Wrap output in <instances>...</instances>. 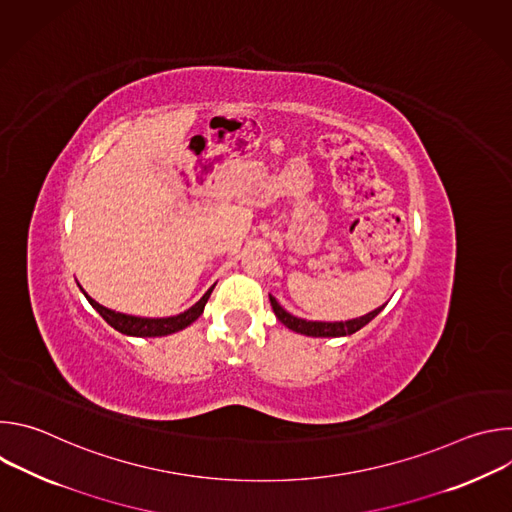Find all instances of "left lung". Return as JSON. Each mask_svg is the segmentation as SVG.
Segmentation results:
<instances>
[{"label": "left lung", "mask_w": 512, "mask_h": 512, "mask_svg": "<svg viewBox=\"0 0 512 512\" xmlns=\"http://www.w3.org/2000/svg\"><path fill=\"white\" fill-rule=\"evenodd\" d=\"M269 302H271V308H273V312H275V316L281 324H285L289 330L306 334V336H316V338H336V336L354 334L362 326H367L385 308V306H381V308L369 312L367 316H360V318H354V320H348V322H308V320H302V318L287 314L277 304V300L273 296H269Z\"/></svg>", "instance_id": "obj_1"}]
</instances>
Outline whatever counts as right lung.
<instances>
[{"label":"right lung","instance_id":"right-lung-1","mask_svg":"<svg viewBox=\"0 0 512 512\" xmlns=\"http://www.w3.org/2000/svg\"><path fill=\"white\" fill-rule=\"evenodd\" d=\"M212 289H214V285L190 310H186L178 316H172V318H137V316L119 314V312H113V310L103 308L101 304H97L91 296L85 294V291H83V294L89 300V304L103 316V320L121 334H127V336H168V334H174V332L190 326L202 314V310H204V306H206V302L212 294Z\"/></svg>","mask_w":512,"mask_h":512}]
</instances>
